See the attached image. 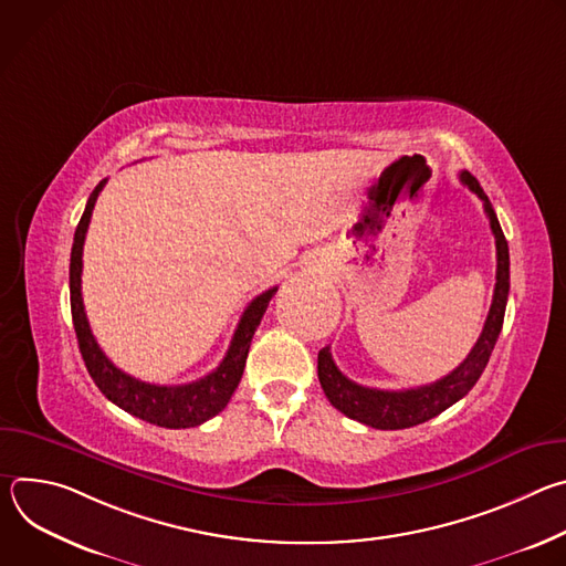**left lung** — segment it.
<instances>
[{"label":"left lung","instance_id":"8db88e82","mask_svg":"<svg viewBox=\"0 0 566 566\" xmlns=\"http://www.w3.org/2000/svg\"><path fill=\"white\" fill-rule=\"evenodd\" d=\"M461 184L468 186L483 201V210H486V217L491 221V230L495 234V249H497V282H495L493 304L486 317V325H483V332L474 343L472 352L465 356V360L437 382L389 391V389L363 387L349 380L336 367L329 345L322 347L317 354V378L332 406L345 417L360 421L369 428L402 430V428H412L439 417L443 410L454 406L459 398H463L474 387L481 371L486 369L489 358L500 338V332L504 325V313H506L509 289H511L509 241L502 232L493 203L489 201L486 192L481 190L479 181L470 172H461Z\"/></svg>","mask_w":566,"mask_h":566}]
</instances>
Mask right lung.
<instances>
[{
    "instance_id": "obj_1",
    "label": "right lung",
    "mask_w": 566,
    "mask_h": 566,
    "mask_svg": "<svg viewBox=\"0 0 566 566\" xmlns=\"http://www.w3.org/2000/svg\"><path fill=\"white\" fill-rule=\"evenodd\" d=\"M107 179H103L94 192L90 195V201L85 206L83 217L73 234V249H71V264H69V291H71V315H73V329L77 336V347L83 354V360L98 385V389L125 412L132 417H138L151 426L158 428H195L206 423L208 419L217 417L226 406L230 396L234 394L241 374H244L251 340L260 327V322L266 313V306L271 297L275 295L277 286L264 291L258 295L247 311L241 313L239 325L234 329V336L230 340V347L219 363L214 371L208 376L188 382V385H151L143 382L125 371H120L98 347L92 329L90 319L83 304V247H85V234L92 221V212L96 206V199L101 190L105 188Z\"/></svg>"
}]
</instances>
